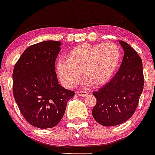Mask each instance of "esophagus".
Returning <instances> with one entry per match:
<instances>
[{
    "instance_id": "34e87169",
    "label": "esophagus",
    "mask_w": 155,
    "mask_h": 155,
    "mask_svg": "<svg viewBox=\"0 0 155 155\" xmlns=\"http://www.w3.org/2000/svg\"><path fill=\"white\" fill-rule=\"evenodd\" d=\"M77 94L79 96H81V97H85V96H86L88 94V93L86 91H78Z\"/></svg>"
}]
</instances>
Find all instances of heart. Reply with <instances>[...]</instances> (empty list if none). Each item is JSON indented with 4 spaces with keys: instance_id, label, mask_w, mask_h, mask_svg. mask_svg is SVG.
<instances>
[{
    "instance_id": "obj_1",
    "label": "heart",
    "mask_w": 155,
    "mask_h": 155,
    "mask_svg": "<svg viewBox=\"0 0 155 155\" xmlns=\"http://www.w3.org/2000/svg\"><path fill=\"white\" fill-rule=\"evenodd\" d=\"M121 51L117 45L83 44L68 54L66 61H59L57 70L61 81L68 87L74 86L80 78L94 85H101L110 79L117 70Z\"/></svg>"
}]
</instances>
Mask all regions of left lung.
Wrapping results in <instances>:
<instances>
[{
  "label": "left lung",
  "mask_w": 155,
  "mask_h": 155,
  "mask_svg": "<svg viewBox=\"0 0 155 155\" xmlns=\"http://www.w3.org/2000/svg\"><path fill=\"white\" fill-rule=\"evenodd\" d=\"M119 43L124 49L119 70L108 83L93 93L97 99L93 117L105 127L120 125L130 118L144 85L142 59L127 42L119 41Z\"/></svg>",
  "instance_id": "1"
}]
</instances>
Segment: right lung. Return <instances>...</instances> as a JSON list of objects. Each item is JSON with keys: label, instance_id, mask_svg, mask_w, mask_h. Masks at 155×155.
I'll return each mask as SVG.
<instances>
[{"label": "right lung", "instance_id": "1", "mask_svg": "<svg viewBox=\"0 0 155 155\" xmlns=\"http://www.w3.org/2000/svg\"><path fill=\"white\" fill-rule=\"evenodd\" d=\"M61 43L45 41L28 47L15 64L13 92L25 119L37 128L55 127L74 91L58 83L55 61Z\"/></svg>", "mask_w": 155, "mask_h": 155}]
</instances>
